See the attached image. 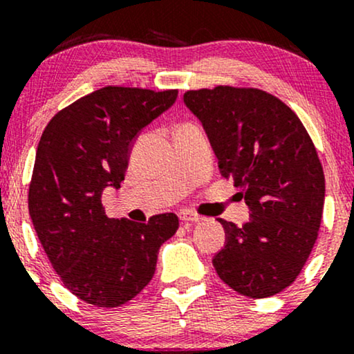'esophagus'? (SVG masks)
<instances>
[{
  "label": "esophagus",
  "mask_w": 354,
  "mask_h": 354,
  "mask_svg": "<svg viewBox=\"0 0 354 354\" xmlns=\"http://www.w3.org/2000/svg\"><path fill=\"white\" fill-rule=\"evenodd\" d=\"M180 219L186 223H200V221H203V216H200V214H196V213H191V211H181Z\"/></svg>",
  "instance_id": "obj_1"
}]
</instances>
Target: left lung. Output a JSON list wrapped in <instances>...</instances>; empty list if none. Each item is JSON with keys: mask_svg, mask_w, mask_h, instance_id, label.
I'll return each instance as SVG.
<instances>
[{"mask_svg": "<svg viewBox=\"0 0 354 354\" xmlns=\"http://www.w3.org/2000/svg\"><path fill=\"white\" fill-rule=\"evenodd\" d=\"M183 101L251 213L243 226L218 218L226 241L214 270L248 298L279 293L303 270L323 216L324 174L310 135L295 111L261 89H196Z\"/></svg>", "mask_w": 354, "mask_h": 354, "instance_id": "left-lung-1", "label": "left lung"}]
</instances>
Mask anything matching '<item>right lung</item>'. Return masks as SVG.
I'll list each match as a JSON object with an SVG mask.
<instances>
[{"mask_svg": "<svg viewBox=\"0 0 354 354\" xmlns=\"http://www.w3.org/2000/svg\"><path fill=\"white\" fill-rule=\"evenodd\" d=\"M176 89L106 86L61 109L36 151L28 208L48 259L73 295L100 308L133 299L151 281L174 213L148 223L108 218L104 188H120L136 138L171 108Z\"/></svg>", "mask_w": 354, "mask_h": 354, "instance_id": "obj_1", "label": "right lung"}]
</instances>
